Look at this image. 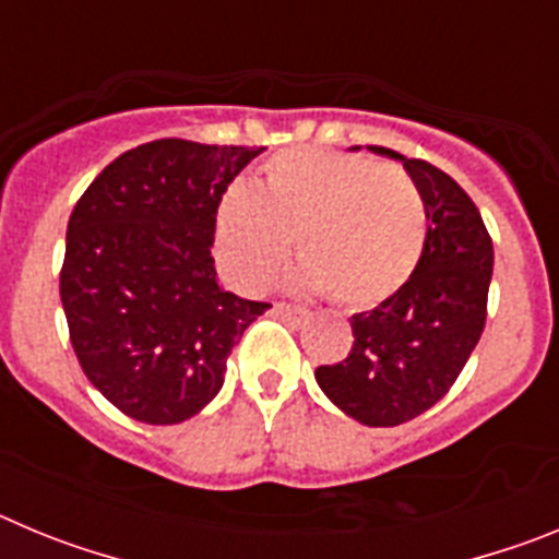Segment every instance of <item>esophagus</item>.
Here are the masks:
<instances>
[{
  "label": "esophagus",
  "mask_w": 559,
  "mask_h": 559,
  "mask_svg": "<svg viewBox=\"0 0 559 559\" xmlns=\"http://www.w3.org/2000/svg\"><path fill=\"white\" fill-rule=\"evenodd\" d=\"M274 313L276 316H283L285 322L290 324H302L305 319H308V310L299 308V305H285V302H274Z\"/></svg>",
  "instance_id": "34e87169"
}]
</instances>
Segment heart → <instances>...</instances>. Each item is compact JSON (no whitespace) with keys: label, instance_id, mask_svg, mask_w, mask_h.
<instances>
[{"label":"heart","instance_id":"b5f03b06","mask_svg":"<svg viewBox=\"0 0 559 559\" xmlns=\"http://www.w3.org/2000/svg\"><path fill=\"white\" fill-rule=\"evenodd\" d=\"M290 235L305 288L328 290L344 308H374L417 271L428 243V206L400 167L290 147L263 162L254 190L226 187L212 243L221 269L257 290L285 265Z\"/></svg>","mask_w":559,"mask_h":559}]
</instances>
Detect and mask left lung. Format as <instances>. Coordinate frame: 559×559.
Listing matches in <instances>:
<instances>
[{
    "instance_id": "1",
    "label": "left lung",
    "mask_w": 559,
    "mask_h": 559,
    "mask_svg": "<svg viewBox=\"0 0 559 559\" xmlns=\"http://www.w3.org/2000/svg\"><path fill=\"white\" fill-rule=\"evenodd\" d=\"M428 206V243L417 271L374 310L355 313L353 349L316 369L335 406L364 426H400L451 392L487 322L492 237L471 195L426 159L389 147Z\"/></svg>"
}]
</instances>
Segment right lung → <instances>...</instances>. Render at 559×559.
Wrapping results in <instances>:
<instances>
[{
	"instance_id": "right-lung-1",
	"label": "right lung",
	"mask_w": 559,
	"mask_h": 559,
	"mask_svg": "<svg viewBox=\"0 0 559 559\" xmlns=\"http://www.w3.org/2000/svg\"><path fill=\"white\" fill-rule=\"evenodd\" d=\"M263 147L153 140L97 176L69 215L61 302L92 386L147 426L185 423L269 302L218 283L215 210Z\"/></svg>"
}]
</instances>
